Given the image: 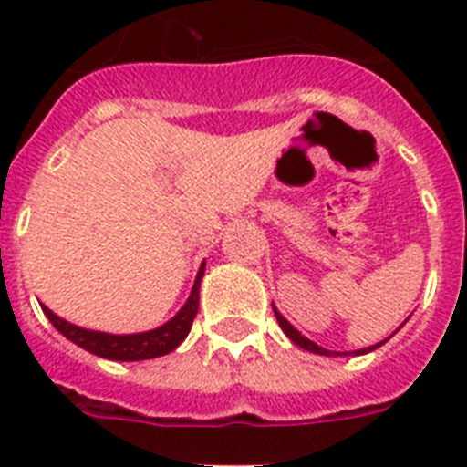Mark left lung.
<instances>
[{"label":"left lung","mask_w":467,"mask_h":467,"mask_svg":"<svg viewBox=\"0 0 467 467\" xmlns=\"http://www.w3.org/2000/svg\"><path fill=\"white\" fill-rule=\"evenodd\" d=\"M274 313H275V320H278V323H280V327H283V332L287 334V337H290V339L295 341L296 346H301V348L311 350V353H320V356H332V350H327V348H320V346H317V344H313V341H308L306 337H301V334L296 332V329L292 327V325L287 323V320H285V317L280 316L278 311H275V308H274ZM381 344H386V341H381ZM381 344L372 346V348H362V350H356V353H369V350L379 348V346H381ZM337 356H339V353H337ZM344 356H346V353H344Z\"/></svg>","instance_id":"obj_1"}]
</instances>
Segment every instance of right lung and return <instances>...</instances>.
I'll list each match as a JSON object with an SVG mask.
<instances>
[{
  "label": "right lung",
  "instance_id": "1",
  "mask_svg": "<svg viewBox=\"0 0 467 467\" xmlns=\"http://www.w3.org/2000/svg\"><path fill=\"white\" fill-rule=\"evenodd\" d=\"M203 266L198 271L196 283H193V290L189 301L182 306V311L177 313L172 320H168L163 327L151 329V332L142 334H123V337H117V334H105V332H90V329L77 327V325H69L67 320L57 317L56 313L48 311L47 306L44 313L53 323V327L60 334H65L69 341H74L77 346L86 348L93 356L107 358V360H150V358L166 356L171 350H175L177 346L182 344L184 337L192 329L193 317L198 313V285H201V278H203Z\"/></svg>",
  "mask_w": 467,
  "mask_h": 467
}]
</instances>
